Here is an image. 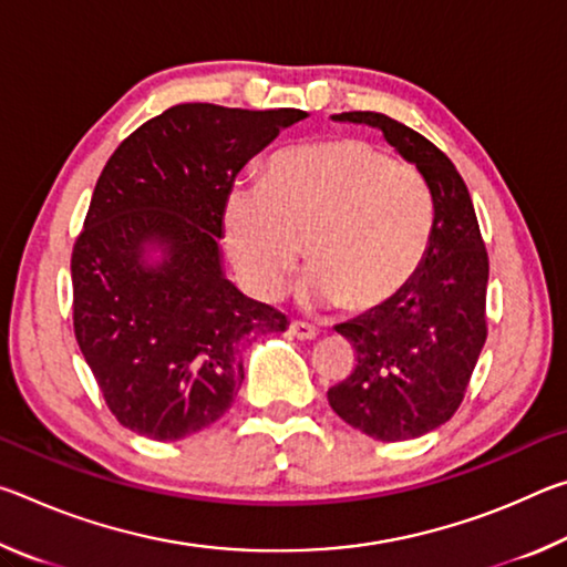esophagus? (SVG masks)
I'll return each mask as SVG.
<instances>
[{"instance_id":"1","label":"esophagus","mask_w":567,"mask_h":567,"mask_svg":"<svg viewBox=\"0 0 567 567\" xmlns=\"http://www.w3.org/2000/svg\"><path fill=\"white\" fill-rule=\"evenodd\" d=\"M290 332L295 334L297 340H315L318 338V328L310 322H302V320H290Z\"/></svg>"}]
</instances>
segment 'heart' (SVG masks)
Listing matches in <instances>:
<instances>
[{
	"label": "heart",
	"instance_id": "heart-1",
	"mask_svg": "<svg viewBox=\"0 0 567 567\" xmlns=\"http://www.w3.org/2000/svg\"><path fill=\"white\" fill-rule=\"evenodd\" d=\"M435 203L415 167L354 137L287 150L262 185L237 182L223 209L225 247L239 280L275 297L302 257L305 305L372 310L405 290L425 260Z\"/></svg>",
	"mask_w": 567,
	"mask_h": 567
}]
</instances>
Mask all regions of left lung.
Instances as JSON below:
<instances>
[{"label":"left lung","mask_w":567,"mask_h":567,"mask_svg":"<svg viewBox=\"0 0 567 567\" xmlns=\"http://www.w3.org/2000/svg\"><path fill=\"white\" fill-rule=\"evenodd\" d=\"M334 122L382 132L415 165L435 203V227L417 275L392 300L338 324L358 364L328 390L330 408L360 433L400 443L455 415L487 338V252L463 177L433 142L380 112Z\"/></svg>","instance_id":"8db88e82"}]
</instances>
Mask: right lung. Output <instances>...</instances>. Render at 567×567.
Listing matches in <instances>:
<instances>
[{
	"label": "right lung",
	"mask_w": 567,
	"mask_h": 567,
	"mask_svg": "<svg viewBox=\"0 0 567 567\" xmlns=\"http://www.w3.org/2000/svg\"><path fill=\"white\" fill-rule=\"evenodd\" d=\"M302 110L177 104L114 150L72 252L74 334L124 427L182 440L233 408L243 352L285 332L225 277L223 209L249 159Z\"/></svg>",
	"instance_id": "add662e5"
}]
</instances>
